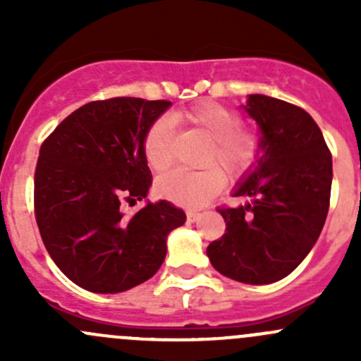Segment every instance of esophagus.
I'll list each match as a JSON object with an SVG mask.
<instances>
[{
    "instance_id": "34e87169",
    "label": "esophagus",
    "mask_w": 361,
    "mask_h": 361,
    "mask_svg": "<svg viewBox=\"0 0 361 361\" xmlns=\"http://www.w3.org/2000/svg\"><path fill=\"white\" fill-rule=\"evenodd\" d=\"M199 216H201V213H197V211H192V209L187 211V221H188V224H194L195 220H199Z\"/></svg>"
}]
</instances>
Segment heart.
Returning <instances> with one entry per match:
<instances>
[{"instance_id":"heart-1","label":"heart","mask_w":361,"mask_h":361,"mask_svg":"<svg viewBox=\"0 0 361 361\" xmlns=\"http://www.w3.org/2000/svg\"><path fill=\"white\" fill-rule=\"evenodd\" d=\"M178 118L199 130L209 140L204 150L201 171L176 169L157 181L162 197L183 206L197 207L209 201L224 187V169L228 178L235 180L246 174L257 164L262 152V141L257 130L241 126L238 111L214 101H202L195 106L178 113ZM173 123L167 116H159L148 127L143 137V152L148 166L157 173L169 169L174 162Z\"/></svg>"}]
</instances>
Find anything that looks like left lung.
<instances>
[{"mask_svg": "<svg viewBox=\"0 0 361 361\" xmlns=\"http://www.w3.org/2000/svg\"><path fill=\"white\" fill-rule=\"evenodd\" d=\"M243 108L260 127V157L232 194L248 202L218 207L227 227L206 253L220 274L269 285L295 271L322 234L332 154L302 108L262 94H251Z\"/></svg>", "mask_w": 361, "mask_h": 361, "instance_id": "obj_1", "label": "left lung"}]
</instances>
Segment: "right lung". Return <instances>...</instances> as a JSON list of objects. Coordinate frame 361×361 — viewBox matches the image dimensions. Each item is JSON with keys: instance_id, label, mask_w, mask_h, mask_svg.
I'll return each instance as SVG.
<instances>
[{"instance_id": "right-lung-1", "label": "right lung", "mask_w": 361, "mask_h": 361, "mask_svg": "<svg viewBox=\"0 0 361 361\" xmlns=\"http://www.w3.org/2000/svg\"><path fill=\"white\" fill-rule=\"evenodd\" d=\"M169 101L111 97L68 115L39 148L35 216L43 245L68 279L94 293H118L150 279L166 239L187 220L167 201L126 218L120 202L148 195V127Z\"/></svg>"}]
</instances>
